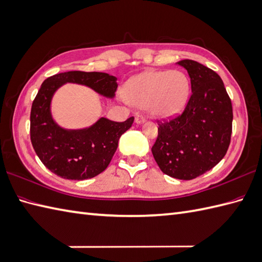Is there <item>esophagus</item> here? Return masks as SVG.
Segmentation results:
<instances>
[{"mask_svg": "<svg viewBox=\"0 0 262 262\" xmlns=\"http://www.w3.org/2000/svg\"><path fill=\"white\" fill-rule=\"evenodd\" d=\"M146 119H145V117L143 116V115H137V116L135 117V123L136 124H142V123H144Z\"/></svg>", "mask_w": 262, "mask_h": 262, "instance_id": "1", "label": "esophagus"}]
</instances>
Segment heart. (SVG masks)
<instances>
[{
    "label": "heart",
    "mask_w": 262,
    "mask_h": 262,
    "mask_svg": "<svg viewBox=\"0 0 262 262\" xmlns=\"http://www.w3.org/2000/svg\"><path fill=\"white\" fill-rule=\"evenodd\" d=\"M190 80L180 70H147L133 77L124 87L125 99L138 108H147L156 117L181 113L190 98Z\"/></svg>",
    "instance_id": "b5f03b06"
}]
</instances>
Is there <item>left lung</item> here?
Wrapping results in <instances>:
<instances>
[{
  "label": "left lung",
  "instance_id": "1",
  "mask_svg": "<svg viewBox=\"0 0 262 262\" xmlns=\"http://www.w3.org/2000/svg\"><path fill=\"white\" fill-rule=\"evenodd\" d=\"M178 64L187 70L192 94L184 112L161 123L151 147L161 171L193 180L213 168L227 154L232 133V103L215 71L194 60Z\"/></svg>",
  "mask_w": 262,
  "mask_h": 262
}]
</instances>
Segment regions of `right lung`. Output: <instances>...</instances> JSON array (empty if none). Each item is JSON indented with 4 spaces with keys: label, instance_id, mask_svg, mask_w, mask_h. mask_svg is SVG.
<instances>
[{
    "label": "right lung",
    "instance_id": "right-lung-1",
    "mask_svg": "<svg viewBox=\"0 0 262 262\" xmlns=\"http://www.w3.org/2000/svg\"><path fill=\"white\" fill-rule=\"evenodd\" d=\"M117 78L105 72L68 71L47 78L32 102L30 136L43 165L67 180H87L105 171L118 147V141L134 121L123 123L101 117L83 129H64L53 120L50 106L53 94L67 82L83 84L113 98Z\"/></svg>",
    "mask_w": 262,
    "mask_h": 262
}]
</instances>
